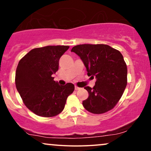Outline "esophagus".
Masks as SVG:
<instances>
[{
  "label": "esophagus",
  "instance_id": "34e87169",
  "mask_svg": "<svg viewBox=\"0 0 151 151\" xmlns=\"http://www.w3.org/2000/svg\"><path fill=\"white\" fill-rule=\"evenodd\" d=\"M80 87H78V86H75V90H80Z\"/></svg>",
  "mask_w": 151,
  "mask_h": 151
}]
</instances>
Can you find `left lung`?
<instances>
[{"label":"left lung","instance_id":"left-lung-1","mask_svg":"<svg viewBox=\"0 0 151 151\" xmlns=\"http://www.w3.org/2000/svg\"><path fill=\"white\" fill-rule=\"evenodd\" d=\"M81 57L87 76L96 78L94 87L85 89L89 96L83 105L94 114L106 113L115 106L127 83V68L123 56L118 50L104 44H83L71 49Z\"/></svg>","mask_w":151,"mask_h":151}]
</instances>
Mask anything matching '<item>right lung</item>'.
Segmentation results:
<instances>
[{
  "instance_id": "obj_1",
  "label": "right lung",
  "mask_w": 151,
  "mask_h": 151,
  "mask_svg": "<svg viewBox=\"0 0 151 151\" xmlns=\"http://www.w3.org/2000/svg\"><path fill=\"white\" fill-rule=\"evenodd\" d=\"M67 45H49L34 48L19 61L15 85L24 104L37 115L51 118L64 109L74 85H59L52 77L59 69L60 57Z\"/></svg>"
}]
</instances>
